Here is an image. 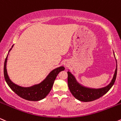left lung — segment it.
Segmentation results:
<instances>
[{
    "label": "left lung",
    "instance_id": "1",
    "mask_svg": "<svg viewBox=\"0 0 121 121\" xmlns=\"http://www.w3.org/2000/svg\"><path fill=\"white\" fill-rule=\"evenodd\" d=\"M114 57V52H113ZM116 58V57H115ZM116 61V69L114 71V74L113 75V79H112L110 83L108 85L104 87L100 88H90L83 86L82 84L79 83L76 80V78L69 71L68 73V86L71 93L74 96L75 99L77 100L84 102H89L94 101L96 99L102 97L103 95L106 94L112 87L114 84L116 79L117 72V63Z\"/></svg>",
    "mask_w": 121,
    "mask_h": 121
}]
</instances>
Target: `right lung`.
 I'll use <instances>...</instances> for the list:
<instances>
[{"label": "right lung", "instance_id": "right-lung-1", "mask_svg": "<svg viewBox=\"0 0 121 121\" xmlns=\"http://www.w3.org/2000/svg\"><path fill=\"white\" fill-rule=\"evenodd\" d=\"M13 46V45H12L11 49H10L8 52V55L4 62V76L5 82L10 88L12 89L16 94L25 100L33 101H37L42 100L44 98L46 97L47 95L50 92L56 77L59 72L65 70V67L63 66H60L54 69L50 72L46 78L39 84H35L30 86H28V87L18 86L15 83H13L11 80L7 70V58H8L9 52L11 50Z\"/></svg>", "mask_w": 121, "mask_h": 121}]
</instances>
